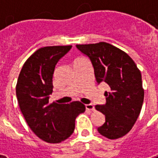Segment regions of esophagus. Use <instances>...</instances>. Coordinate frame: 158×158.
Listing matches in <instances>:
<instances>
[{
    "mask_svg": "<svg viewBox=\"0 0 158 158\" xmlns=\"http://www.w3.org/2000/svg\"><path fill=\"white\" fill-rule=\"evenodd\" d=\"M85 108H86L87 110H94V105H93V104H91V103L86 104V105H85Z\"/></svg>",
    "mask_w": 158,
    "mask_h": 158,
    "instance_id": "34e87169",
    "label": "esophagus"
}]
</instances>
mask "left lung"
<instances>
[{
	"mask_svg": "<svg viewBox=\"0 0 158 158\" xmlns=\"http://www.w3.org/2000/svg\"><path fill=\"white\" fill-rule=\"evenodd\" d=\"M89 57L99 84L110 87L106 92V103L95 106L105 115V123L98 131L109 139L125 135L136 122L142 108L144 91L139 69L129 55L109 43L76 45Z\"/></svg>",
	"mask_w": 158,
	"mask_h": 158,
	"instance_id": "obj_1",
	"label": "left lung"
}]
</instances>
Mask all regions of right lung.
Segmentation results:
<instances>
[{"label":"right lung","instance_id":"obj_1","mask_svg":"<svg viewBox=\"0 0 158 158\" xmlns=\"http://www.w3.org/2000/svg\"><path fill=\"white\" fill-rule=\"evenodd\" d=\"M72 46L38 49L23 64L16 85L20 110L32 131L50 143L64 141L73 134L75 118L85 110L80 102L50 104L55 67Z\"/></svg>","mask_w":158,"mask_h":158}]
</instances>
